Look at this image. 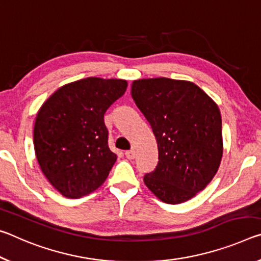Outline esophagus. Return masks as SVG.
<instances>
[{"mask_svg":"<svg viewBox=\"0 0 261 261\" xmlns=\"http://www.w3.org/2000/svg\"><path fill=\"white\" fill-rule=\"evenodd\" d=\"M125 155H126V157H127L128 160H133L134 157H135V151L133 150V149H130V150H127L125 152Z\"/></svg>","mask_w":261,"mask_h":261,"instance_id":"obj_1","label":"esophagus"}]
</instances>
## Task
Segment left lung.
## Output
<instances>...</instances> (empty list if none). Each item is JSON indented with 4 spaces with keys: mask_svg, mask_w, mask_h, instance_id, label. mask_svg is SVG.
<instances>
[{
    "mask_svg": "<svg viewBox=\"0 0 261 261\" xmlns=\"http://www.w3.org/2000/svg\"><path fill=\"white\" fill-rule=\"evenodd\" d=\"M132 97L150 123L159 163L144 184L165 203H181L202 191L219 170L223 142L215 101L189 81L143 79Z\"/></svg>",
    "mask_w": 261,
    "mask_h": 261,
    "instance_id": "1",
    "label": "left lung"
}]
</instances>
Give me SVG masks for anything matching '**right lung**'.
I'll use <instances>...</instances> for the list:
<instances>
[{"label":"right lung","mask_w":261,"mask_h":261,"mask_svg":"<svg viewBox=\"0 0 261 261\" xmlns=\"http://www.w3.org/2000/svg\"><path fill=\"white\" fill-rule=\"evenodd\" d=\"M127 89L125 80L88 77L63 85L37 114L34 151L55 190L79 199L97 190L117 161L104 114Z\"/></svg>","instance_id":"right-lung-1"}]
</instances>
